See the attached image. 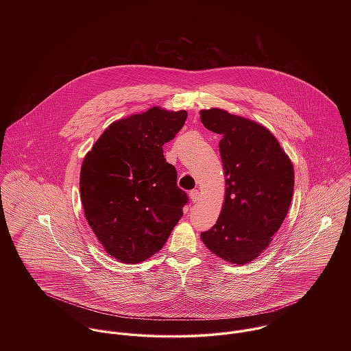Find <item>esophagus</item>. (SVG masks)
<instances>
[{
    "instance_id": "34e87169",
    "label": "esophagus",
    "mask_w": 351,
    "mask_h": 351,
    "mask_svg": "<svg viewBox=\"0 0 351 351\" xmlns=\"http://www.w3.org/2000/svg\"><path fill=\"white\" fill-rule=\"evenodd\" d=\"M189 196H191V200H192V202H196V201L200 200V192H199L197 189L192 191Z\"/></svg>"
}]
</instances>
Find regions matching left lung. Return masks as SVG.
<instances>
[{
    "label": "left lung",
    "mask_w": 351,
    "mask_h": 351,
    "mask_svg": "<svg viewBox=\"0 0 351 351\" xmlns=\"http://www.w3.org/2000/svg\"><path fill=\"white\" fill-rule=\"evenodd\" d=\"M200 114L206 130L221 135L219 150L226 177L220 215L201 241L219 258L246 265L269 247L288 215L293 163L262 124L220 108L202 109Z\"/></svg>",
    "instance_id": "1"
}]
</instances>
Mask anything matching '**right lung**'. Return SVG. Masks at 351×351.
<instances>
[{"instance_id":"obj_1","label":"right lung","mask_w":351,"mask_h":351,"mask_svg":"<svg viewBox=\"0 0 351 351\" xmlns=\"http://www.w3.org/2000/svg\"><path fill=\"white\" fill-rule=\"evenodd\" d=\"M186 110L152 106L113 121L82 162L85 217L110 256L141 263L166 243L188 197L162 146L185 124Z\"/></svg>"}]
</instances>
